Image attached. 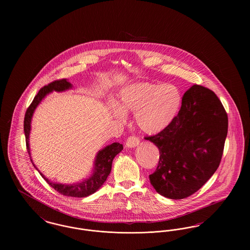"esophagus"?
I'll list each match as a JSON object with an SVG mask.
<instances>
[{"instance_id": "esophagus-1", "label": "esophagus", "mask_w": 250, "mask_h": 250, "mask_svg": "<svg viewBox=\"0 0 250 250\" xmlns=\"http://www.w3.org/2000/svg\"><path fill=\"white\" fill-rule=\"evenodd\" d=\"M140 140L136 137H129L125 143V147L127 148H135L139 145Z\"/></svg>"}]
</instances>
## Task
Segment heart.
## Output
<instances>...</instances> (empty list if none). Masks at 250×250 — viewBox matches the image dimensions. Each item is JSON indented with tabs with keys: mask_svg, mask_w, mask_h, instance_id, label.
<instances>
[{
	"mask_svg": "<svg viewBox=\"0 0 250 250\" xmlns=\"http://www.w3.org/2000/svg\"><path fill=\"white\" fill-rule=\"evenodd\" d=\"M119 105H110L112 116L120 122L127 120L126 112L135 113V123L148 135L166 129L178 114L181 95L172 84L135 83L119 92Z\"/></svg>",
	"mask_w": 250,
	"mask_h": 250,
	"instance_id": "obj_1",
	"label": "heart"
}]
</instances>
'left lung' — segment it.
I'll use <instances>...</instances> for the list:
<instances>
[{"label": "left lung", "instance_id": "obj_1", "mask_svg": "<svg viewBox=\"0 0 250 250\" xmlns=\"http://www.w3.org/2000/svg\"><path fill=\"white\" fill-rule=\"evenodd\" d=\"M228 133V116L213 91L194 84L166 129L146 140L159 150V161L149 176L155 191L182 200L199 190L219 166Z\"/></svg>", "mask_w": 250, "mask_h": 250}]
</instances>
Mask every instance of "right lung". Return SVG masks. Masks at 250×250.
<instances>
[{"instance_id": "1", "label": "right lung", "mask_w": 250, "mask_h": 250, "mask_svg": "<svg viewBox=\"0 0 250 250\" xmlns=\"http://www.w3.org/2000/svg\"><path fill=\"white\" fill-rule=\"evenodd\" d=\"M73 89L72 85L67 80H60L53 82L48 84L47 86L43 87L38 94L35 96L32 104L28 107L25 118H24V134L26 138V145H27V151L30 155L31 161L33 165L35 166L38 172L41 174V176L45 179V181L48 185L53 188L55 190L58 191L61 194L67 196V197H76V198H85L88 197L95 192L98 190L107 180V176L109 175L111 171L112 161L114 157L122 152L123 145L119 143H113L106 147L100 149L97 154L95 155V160L93 168L88 176H86L83 180H80L78 182L72 183V184H62L58 182H52L51 180L47 178L35 165L32 155H31V149H30V133L32 128V119L34 116V113L36 111V107L39 106V104L43 101V99L49 95L52 92H65L68 90Z\"/></svg>"}]
</instances>
